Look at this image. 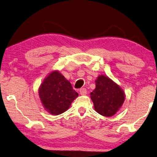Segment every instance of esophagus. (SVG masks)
Instances as JSON below:
<instances>
[{
    "instance_id": "1",
    "label": "esophagus",
    "mask_w": 157,
    "mask_h": 157,
    "mask_svg": "<svg viewBox=\"0 0 157 157\" xmlns=\"http://www.w3.org/2000/svg\"><path fill=\"white\" fill-rule=\"evenodd\" d=\"M79 91H80V94L81 95H86L87 94V90L86 88H81Z\"/></svg>"
}]
</instances>
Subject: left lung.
<instances>
[{
  "label": "left lung",
  "instance_id": "left-lung-1",
  "mask_svg": "<svg viewBox=\"0 0 157 157\" xmlns=\"http://www.w3.org/2000/svg\"><path fill=\"white\" fill-rule=\"evenodd\" d=\"M96 88L90 93L94 110L105 117H111L120 109L125 94L120 86L109 77L99 75L95 81Z\"/></svg>",
  "mask_w": 157,
  "mask_h": 157
}]
</instances>
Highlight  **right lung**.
Returning a JSON list of instances; mask_svg holds the SVG:
<instances>
[{"label":"right lung","mask_w":157,"mask_h":157,"mask_svg":"<svg viewBox=\"0 0 157 157\" xmlns=\"http://www.w3.org/2000/svg\"><path fill=\"white\" fill-rule=\"evenodd\" d=\"M38 92L44 108L53 115L65 112L78 96L70 82L58 70L51 71L46 76Z\"/></svg>","instance_id":"right-lung-1"}]
</instances>
